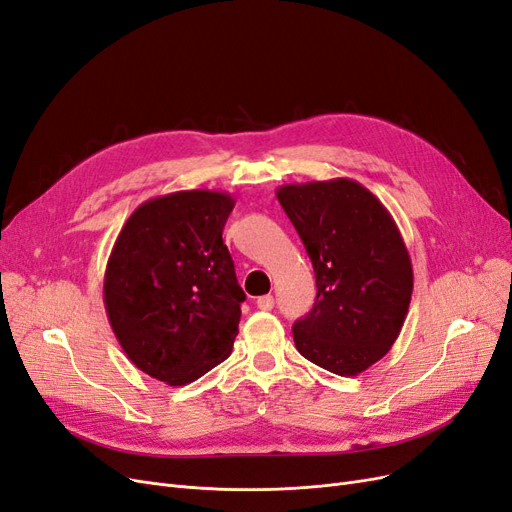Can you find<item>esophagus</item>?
<instances>
[{"label": "esophagus", "instance_id": "esophagus-1", "mask_svg": "<svg viewBox=\"0 0 512 512\" xmlns=\"http://www.w3.org/2000/svg\"><path fill=\"white\" fill-rule=\"evenodd\" d=\"M256 305H258V309H262V312H271L275 305V299L271 297V294H262V297H258Z\"/></svg>", "mask_w": 512, "mask_h": 512}]
</instances>
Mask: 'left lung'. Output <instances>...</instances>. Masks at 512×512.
I'll return each mask as SVG.
<instances>
[{
  "mask_svg": "<svg viewBox=\"0 0 512 512\" xmlns=\"http://www.w3.org/2000/svg\"><path fill=\"white\" fill-rule=\"evenodd\" d=\"M316 273V303L292 327L307 361L359 376L391 350L412 299V260L380 200L354 179L288 183L275 192Z\"/></svg>",
  "mask_w": 512,
  "mask_h": 512,
  "instance_id": "8db88e82",
  "label": "left lung"
}]
</instances>
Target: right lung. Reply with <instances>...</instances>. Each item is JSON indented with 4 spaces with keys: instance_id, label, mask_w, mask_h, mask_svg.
Here are the masks:
<instances>
[{
    "instance_id": "obj_1",
    "label": "right lung",
    "mask_w": 512,
    "mask_h": 512,
    "mask_svg": "<svg viewBox=\"0 0 512 512\" xmlns=\"http://www.w3.org/2000/svg\"><path fill=\"white\" fill-rule=\"evenodd\" d=\"M235 198L181 190L123 224L104 273V307L128 359L168 386L194 382L232 352L241 290L222 230Z\"/></svg>"
}]
</instances>
